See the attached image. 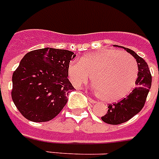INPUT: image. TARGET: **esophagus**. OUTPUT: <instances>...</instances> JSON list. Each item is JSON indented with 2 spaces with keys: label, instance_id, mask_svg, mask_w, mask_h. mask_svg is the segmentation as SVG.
<instances>
[{
  "label": "esophagus",
  "instance_id": "esophagus-1",
  "mask_svg": "<svg viewBox=\"0 0 159 159\" xmlns=\"http://www.w3.org/2000/svg\"><path fill=\"white\" fill-rule=\"evenodd\" d=\"M88 99H89V102H91V103H92V104H95V103H96V100H93V99L91 98V97H89V96H88Z\"/></svg>",
  "mask_w": 159,
  "mask_h": 159
}]
</instances>
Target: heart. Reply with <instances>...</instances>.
Returning <instances> with one entry per match:
<instances>
[{
    "label": "heart",
    "instance_id": "obj_1",
    "mask_svg": "<svg viewBox=\"0 0 159 159\" xmlns=\"http://www.w3.org/2000/svg\"><path fill=\"white\" fill-rule=\"evenodd\" d=\"M66 74L71 84L80 89L89 80L93 90L105 102H115L128 96L138 75L137 61L129 53L104 49L88 53L69 62Z\"/></svg>",
    "mask_w": 159,
    "mask_h": 159
}]
</instances>
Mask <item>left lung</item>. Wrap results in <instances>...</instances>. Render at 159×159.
<instances>
[{
  "instance_id": "left-lung-1",
  "label": "left lung",
  "mask_w": 159,
  "mask_h": 159,
  "mask_svg": "<svg viewBox=\"0 0 159 159\" xmlns=\"http://www.w3.org/2000/svg\"><path fill=\"white\" fill-rule=\"evenodd\" d=\"M121 47L136 59L138 66V77L136 87L130 94L117 103L108 104V112L104 116H101L103 121L110 125L122 124L138 114L144 107L151 87L152 77L147 63L134 51L124 47Z\"/></svg>"
}]
</instances>
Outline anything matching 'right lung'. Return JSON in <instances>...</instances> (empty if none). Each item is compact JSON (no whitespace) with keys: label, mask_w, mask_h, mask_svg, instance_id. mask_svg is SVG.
I'll use <instances>...</instances> for the list:
<instances>
[{"label":"right lung","mask_w":159,"mask_h":159,"mask_svg":"<svg viewBox=\"0 0 159 159\" xmlns=\"http://www.w3.org/2000/svg\"><path fill=\"white\" fill-rule=\"evenodd\" d=\"M72 51L43 48L27 53L13 74L12 99L24 117L34 122L52 120L67 102L74 87L67 79Z\"/></svg>","instance_id":"add662e5"}]
</instances>
